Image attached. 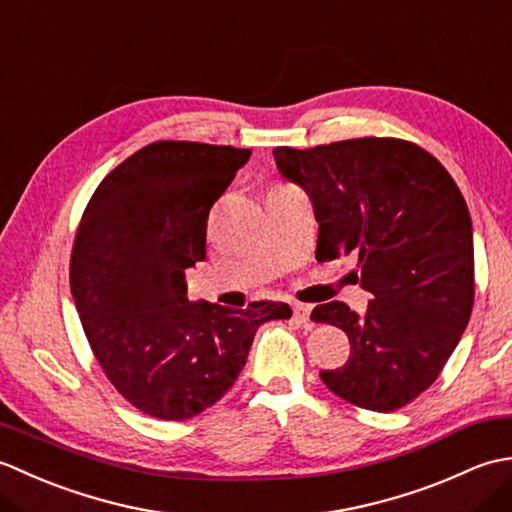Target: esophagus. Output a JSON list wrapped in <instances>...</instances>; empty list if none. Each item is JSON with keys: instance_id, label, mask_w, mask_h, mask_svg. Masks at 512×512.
<instances>
[{"instance_id": "esophagus-1", "label": "esophagus", "mask_w": 512, "mask_h": 512, "mask_svg": "<svg viewBox=\"0 0 512 512\" xmlns=\"http://www.w3.org/2000/svg\"><path fill=\"white\" fill-rule=\"evenodd\" d=\"M310 310H312V306H306V303H295V306H292V312H295V321L308 325Z\"/></svg>"}]
</instances>
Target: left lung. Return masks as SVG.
<instances>
[{
	"label": "left lung",
	"instance_id": "obj_1",
	"mask_svg": "<svg viewBox=\"0 0 512 512\" xmlns=\"http://www.w3.org/2000/svg\"><path fill=\"white\" fill-rule=\"evenodd\" d=\"M273 156L312 202L317 259H358L356 281L374 297L365 314L341 301L312 310V321L350 339L347 363L321 380L356 407H405L438 378L471 319L473 224L458 184L429 151L398 138Z\"/></svg>",
	"mask_w": 512,
	"mask_h": 512
}]
</instances>
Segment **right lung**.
I'll list each match as a JSON object with an SVG mask.
<instances>
[{
    "label": "right lung",
    "instance_id": "right-lung-1",
    "mask_svg": "<svg viewBox=\"0 0 512 512\" xmlns=\"http://www.w3.org/2000/svg\"><path fill=\"white\" fill-rule=\"evenodd\" d=\"M250 149L160 140L105 176L83 213L70 288L96 361L136 409L189 420L233 387L262 323L288 303L246 310L189 301L184 270L204 262L206 222Z\"/></svg>",
    "mask_w": 512,
    "mask_h": 512
}]
</instances>
